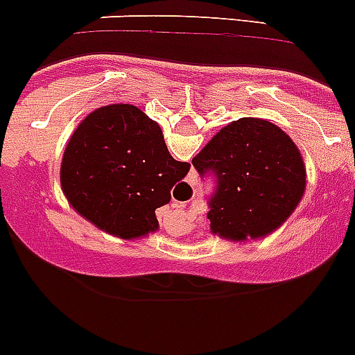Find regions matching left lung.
Returning a JSON list of instances; mask_svg holds the SVG:
<instances>
[{"label":"left lung","instance_id":"left-lung-1","mask_svg":"<svg viewBox=\"0 0 355 355\" xmlns=\"http://www.w3.org/2000/svg\"><path fill=\"white\" fill-rule=\"evenodd\" d=\"M200 175L214 171L210 232L232 242L276 232L301 203L306 166L285 130L263 118H239L223 127L193 159Z\"/></svg>","mask_w":355,"mask_h":355}]
</instances>
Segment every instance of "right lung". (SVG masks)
<instances>
[{
	"mask_svg": "<svg viewBox=\"0 0 355 355\" xmlns=\"http://www.w3.org/2000/svg\"><path fill=\"white\" fill-rule=\"evenodd\" d=\"M189 162L175 161L161 127L132 104L97 107L70 136L60 166L69 205L118 239L134 241L159 230L155 210Z\"/></svg>",
	"mask_w": 355,
	"mask_h": 355,
	"instance_id": "add662e5",
	"label": "right lung"
}]
</instances>
